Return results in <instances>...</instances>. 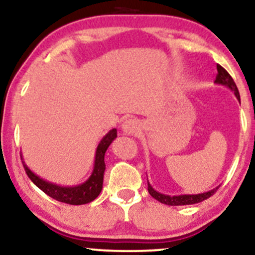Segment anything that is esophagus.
Masks as SVG:
<instances>
[{"label":"esophagus","instance_id":"esophagus-1","mask_svg":"<svg viewBox=\"0 0 255 255\" xmlns=\"http://www.w3.org/2000/svg\"><path fill=\"white\" fill-rule=\"evenodd\" d=\"M137 129H139V122L135 119H127L125 120L124 124L121 125V130L122 133L126 135H133L135 134Z\"/></svg>","mask_w":255,"mask_h":255}]
</instances>
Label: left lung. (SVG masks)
Here are the masks:
<instances>
[{
	"mask_svg": "<svg viewBox=\"0 0 255 255\" xmlns=\"http://www.w3.org/2000/svg\"><path fill=\"white\" fill-rule=\"evenodd\" d=\"M217 78H216L215 84L217 85H222V86L228 87V89L231 90V92H234L235 97L238 98V101L240 102V93L238 90V86H236L235 81L233 80V78L230 77V74L228 73L222 66L217 64ZM147 184H148V193L151 194L152 198H154L156 200L159 201V203L169 205V206H181V205H193V204H198L201 203V201L206 200L209 199L211 195L215 194L217 192L218 187L211 189L209 192H204V193H199V194H181V195H168V194H163V193L157 192L153 187L151 186L150 182L147 180Z\"/></svg>",
	"mask_w": 255,
	"mask_h": 255,
	"instance_id": "1",
	"label": "left lung"
}]
</instances>
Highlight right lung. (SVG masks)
I'll return each instance as SVG.
<instances>
[{
    "mask_svg": "<svg viewBox=\"0 0 255 255\" xmlns=\"http://www.w3.org/2000/svg\"><path fill=\"white\" fill-rule=\"evenodd\" d=\"M118 137V129H113L108 131L105 135L102 137L101 142L97 146L95 154V164H93V170L91 172L90 177L85 181L84 183L78 184V186H60V184L49 182L44 180L26 165L24 158H22V164H24L25 171L30 180L33 182L39 189L48 194L55 200L61 201V203L69 205H84L89 204L95 200L96 198L101 194L102 188H103V178L105 171L104 156L111 142Z\"/></svg>",
    "mask_w": 255,
    "mask_h": 255,
    "instance_id": "obj_1",
    "label": "right lung"
}]
</instances>
